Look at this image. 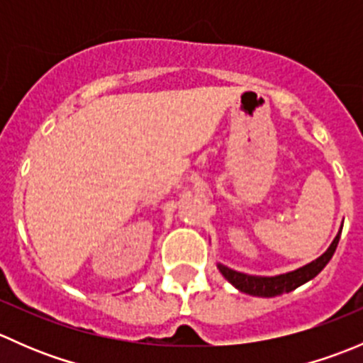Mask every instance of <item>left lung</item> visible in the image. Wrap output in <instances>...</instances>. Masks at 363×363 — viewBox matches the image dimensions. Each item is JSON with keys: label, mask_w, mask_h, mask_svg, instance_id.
<instances>
[{"label": "left lung", "mask_w": 363, "mask_h": 363, "mask_svg": "<svg viewBox=\"0 0 363 363\" xmlns=\"http://www.w3.org/2000/svg\"><path fill=\"white\" fill-rule=\"evenodd\" d=\"M340 232H342V226H340L339 233L335 235V239L332 240L330 247L320 256V258L313 259L307 265L300 267V269L291 270V272L279 274V276H251V274L237 272V270L228 269L223 263H218L219 272L223 274L228 283H232L242 294L252 295V296H277L283 294H290V291L296 290L298 286H302L303 283L311 281L313 277H316L321 270L325 269L330 258L334 256L335 250H337V244L340 239Z\"/></svg>", "instance_id": "8db88e82"}]
</instances>
